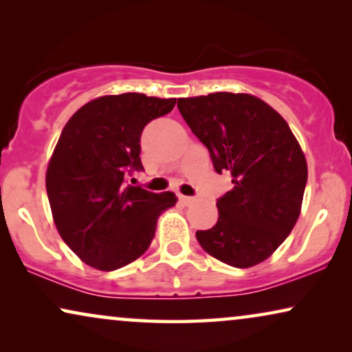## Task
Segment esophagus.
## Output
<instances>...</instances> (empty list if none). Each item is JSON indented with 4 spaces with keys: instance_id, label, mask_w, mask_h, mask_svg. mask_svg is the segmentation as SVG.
<instances>
[{
    "instance_id": "34e87169",
    "label": "esophagus",
    "mask_w": 352,
    "mask_h": 352,
    "mask_svg": "<svg viewBox=\"0 0 352 352\" xmlns=\"http://www.w3.org/2000/svg\"><path fill=\"white\" fill-rule=\"evenodd\" d=\"M179 201L184 206H189L190 204H194V197H189V195H179Z\"/></svg>"
}]
</instances>
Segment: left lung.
<instances>
[{
    "mask_svg": "<svg viewBox=\"0 0 352 352\" xmlns=\"http://www.w3.org/2000/svg\"><path fill=\"white\" fill-rule=\"evenodd\" d=\"M192 133L208 148L216 173L234 189L216 201L218 223L197 230L211 256L234 267L264 261L295 228L307 165L285 120L252 94L213 93L177 99Z\"/></svg>",
    "mask_w": 352,
    "mask_h": 352,
    "instance_id": "1",
    "label": "left lung"
}]
</instances>
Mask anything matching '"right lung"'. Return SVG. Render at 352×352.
Listing matches in <instances>:
<instances>
[{
  "label": "right lung",
  "instance_id": "obj_1",
  "mask_svg": "<svg viewBox=\"0 0 352 352\" xmlns=\"http://www.w3.org/2000/svg\"><path fill=\"white\" fill-rule=\"evenodd\" d=\"M176 99L124 93L76 110L62 129L46 171V192L60 237L81 261L115 271L146 252L173 192L153 194L126 177L142 171L141 134Z\"/></svg>",
  "mask_w": 352,
  "mask_h": 352
}]
</instances>
